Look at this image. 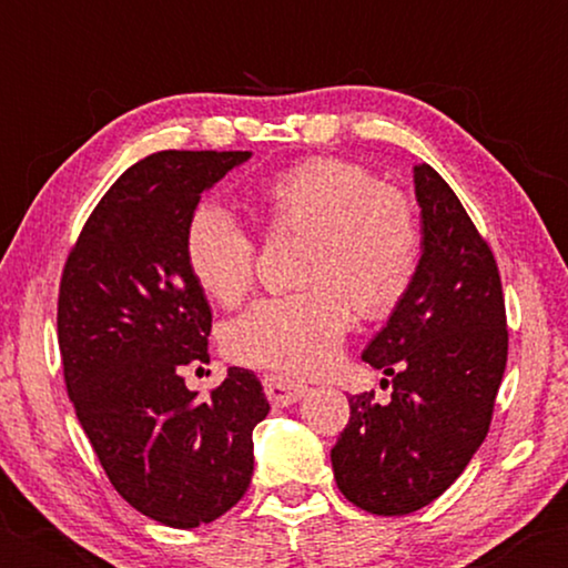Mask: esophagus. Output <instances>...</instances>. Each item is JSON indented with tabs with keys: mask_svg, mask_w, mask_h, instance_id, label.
Instances as JSON below:
<instances>
[{
	"mask_svg": "<svg viewBox=\"0 0 568 568\" xmlns=\"http://www.w3.org/2000/svg\"><path fill=\"white\" fill-rule=\"evenodd\" d=\"M264 393L272 403H275V406H291V403L302 400L306 395V384L293 382L288 376H280V374H266Z\"/></svg>",
	"mask_w": 568,
	"mask_h": 568,
	"instance_id": "obj_1",
	"label": "esophagus"
}]
</instances>
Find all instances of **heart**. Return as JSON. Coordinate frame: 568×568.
I'll use <instances>...</instances> for the list:
<instances>
[{"label": "heart", "mask_w": 568, "mask_h": 568, "mask_svg": "<svg viewBox=\"0 0 568 568\" xmlns=\"http://www.w3.org/2000/svg\"><path fill=\"white\" fill-rule=\"evenodd\" d=\"M272 230L312 232L296 293L262 298L230 323L224 347L237 363L291 376L321 374L334 363L352 323L382 315L406 296L422 262V226L403 192L382 186L368 168L312 158L262 186ZM184 258L213 302L234 306L256 280V243L219 202H202L186 221Z\"/></svg>", "instance_id": "b5f03b06"}]
</instances>
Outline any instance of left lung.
<instances>
[{
	"mask_svg": "<svg viewBox=\"0 0 568 568\" xmlns=\"http://www.w3.org/2000/svg\"><path fill=\"white\" fill-rule=\"evenodd\" d=\"M414 184L419 272L363 352L368 366L393 376V397L352 395L349 422L331 448L338 491L374 515L419 510L459 478L491 427L507 366L491 247L435 168L416 165Z\"/></svg>",
	"mask_w": 568,
	"mask_h": 568,
	"instance_id": "1",
	"label": "left lung"
}]
</instances>
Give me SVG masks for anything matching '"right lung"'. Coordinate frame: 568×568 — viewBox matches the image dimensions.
Instances as JSON below:
<instances>
[{
  "mask_svg": "<svg viewBox=\"0 0 568 568\" xmlns=\"http://www.w3.org/2000/svg\"><path fill=\"white\" fill-rule=\"evenodd\" d=\"M247 152L149 154L109 186L71 245L58 347L77 419L120 497L173 529L232 510L251 486L262 382L230 368L205 400L181 368L207 363L211 306L184 258L200 194Z\"/></svg>",
  "mask_w": 568,
  "mask_h": 568,
  "instance_id": "1",
  "label": "right lung"
}]
</instances>
